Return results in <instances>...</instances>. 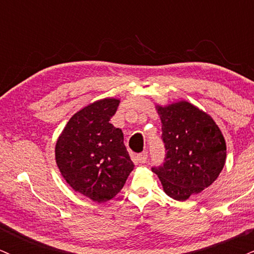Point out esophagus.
Listing matches in <instances>:
<instances>
[{
	"mask_svg": "<svg viewBox=\"0 0 254 254\" xmlns=\"http://www.w3.org/2000/svg\"><path fill=\"white\" fill-rule=\"evenodd\" d=\"M136 159H138V162L140 164H144V163L147 162V159H148L147 151H144V152H141V153H139L138 156H136Z\"/></svg>",
	"mask_w": 254,
	"mask_h": 254,
	"instance_id": "34e87169",
	"label": "esophagus"
}]
</instances>
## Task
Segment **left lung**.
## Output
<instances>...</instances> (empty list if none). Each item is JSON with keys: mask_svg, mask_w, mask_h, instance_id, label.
<instances>
[{"mask_svg": "<svg viewBox=\"0 0 254 254\" xmlns=\"http://www.w3.org/2000/svg\"><path fill=\"white\" fill-rule=\"evenodd\" d=\"M162 120L165 162L152 171L171 198L186 201L203 191L222 171L226 141L210 115L187 101L156 106Z\"/></svg>", "mask_w": 254, "mask_h": 254, "instance_id": "8db88e82", "label": "left lung"}]
</instances>
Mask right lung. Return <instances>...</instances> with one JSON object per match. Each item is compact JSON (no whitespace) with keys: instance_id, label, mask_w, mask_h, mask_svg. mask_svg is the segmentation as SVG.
<instances>
[{"instance_id":"obj_1","label":"right lung","mask_w":254,"mask_h":254,"mask_svg":"<svg viewBox=\"0 0 254 254\" xmlns=\"http://www.w3.org/2000/svg\"><path fill=\"white\" fill-rule=\"evenodd\" d=\"M120 100L90 103L68 120L56 144V163L76 192L102 203L115 197L134 168L120 128L110 124Z\"/></svg>"}]
</instances>
